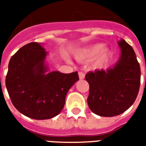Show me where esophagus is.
<instances>
[{
    "mask_svg": "<svg viewBox=\"0 0 146 146\" xmlns=\"http://www.w3.org/2000/svg\"><path fill=\"white\" fill-rule=\"evenodd\" d=\"M78 76H79L80 79H83L85 78V74L83 72H82V71H79L78 72Z\"/></svg>",
    "mask_w": 146,
    "mask_h": 146,
    "instance_id": "34e87169",
    "label": "esophagus"
}]
</instances>
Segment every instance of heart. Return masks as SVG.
Returning a JSON list of instances; mask_svg holds the SVG:
<instances>
[{
	"instance_id": "b5f03b06",
	"label": "heart",
	"mask_w": 146,
	"mask_h": 146,
	"mask_svg": "<svg viewBox=\"0 0 146 146\" xmlns=\"http://www.w3.org/2000/svg\"><path fill=\"white\" fill-rule=\"evenodd\" d=\"M103 44L98 43L90 45L76 54V59L80 61H87L95 58L94 64L96 66H101L107 60L109 50L107 47H103Z\"/></svg>"
}]
</instances>
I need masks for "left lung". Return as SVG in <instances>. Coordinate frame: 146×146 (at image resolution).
<instances>
[{"mask_svg": "<svg viewBox=\"0 0 146 146\" xmlns=\"http://www.w3.org/2000/svg\"><path fill=\"white\" fill-rule=\"evenodd\" d=\"M120 57L111 68L89 71L88 106L100 116L122 114L134 104L140 87L141 69L134 49L123 39L118 42Z\"/></svg>", "mask_w": 146, "mask_h": 146, "instance_id": "obj_1", "label": "left lung"}]
</instances>
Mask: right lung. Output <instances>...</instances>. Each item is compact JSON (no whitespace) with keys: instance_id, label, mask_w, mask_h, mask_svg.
Masks as SVG:
<instances>
[{"instance_id":"obj_1","label":"right lung","mask_w":146,"mask_h":146,"mask_svg":"<svg viewBox=\"0 0 146 146\" xmlns=\"http://www.w3.org/2000/svg\"><path fill=\"white\" fill-rule=\"evenodd\" d=\"M48 52L31 42L12 56L5 85L12 104L20 113L35 119H48L61 111L68 90L78 81V72H48Z\"/></svg>"}]
</instances>
